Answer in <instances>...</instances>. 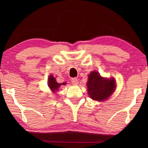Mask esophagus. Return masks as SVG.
<instances>
[{
    "mask_svg": "<svg viewBox=\"0 0 148 148\" xmlns=\"http://www.w3.org/2000/svg\"><path fill=\"white\" fill-rule=\"evenodd\" d=\"M71 83L73 85L78 84V79L77 78H72L71 79Z\"/></svg>",
    "mask_w": 148,
    "mask_h": 148,
    "instance_id": "1",
    "label": "esophagus"
}]
</instances>
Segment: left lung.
Instances as JSON below:
<instances>
[{"mask_svg": "<svg viewBox=\"0 0 148 148\" xmlns=\"http://www.w3.org/2000/svg\"><path fill=\"white\" fill-rule=\"evenodd\" d=\"M90 98L96 101L106 100L116 89L114 78L102 77L98 72L93 71L88 75L87 82Z\"/></svg>", "mask_w": 148, "mask_h": 148, "instance_id": "obj_1", "label": "left lung"}]
</instances>
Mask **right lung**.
<instances>
[{"instance_id":"obj_1","label":"right lung","mask_w":148,"mask_h":148,"mask_svg":"<svg viewBox=\"0 0 148 148\" xmlns=\"http://www.w3.org/2000/svg\"><path fill=\"white\" fill-rule=\"evenodd\" d=\"M48 88H49L51 91L53 93H56V91L58 90V89L60 88V87L62 86V85H65V83H62V84H58V83L56 82V79L52 75H50L48 77Z\"/></svg>"}]
</instances>
